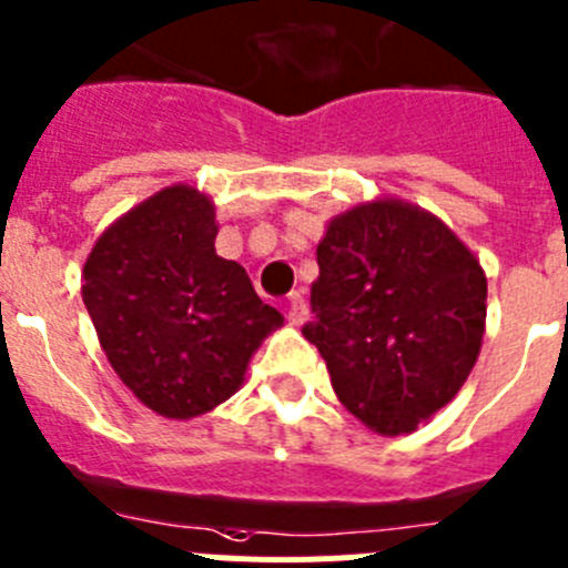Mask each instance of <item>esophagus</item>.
Here are the masks:
<instances>
[{
  "label": "esophagus",
  "mask_w": 568,
  "mask_h": 568,
  "mask_svg": "<svg viewBox=\"0 0 568 568\" xmlns=\"http://www.w3.org/2000/svg\"><path fill=\"white\" fill-rule=\"evenodd\" d=\"M308 320V305H305V296L300 291H291L288 294V322L291 325H303Z\"/></svg>",
  "instance_id": "esophagus-1"
}]
</instances>
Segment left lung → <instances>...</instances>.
I'll use <instances>...</instances> for the list:
<instances>
[{
  "instance_id": "obj_1",
  "label": "left lung",
  "mask_w": 568,
  "mask_h": 568,
  "mask_svg": "<svg viewBox=\"0 0 568 568\" xmlns=\"http://www.w3.org/2000/svg\"><path fill=\"white\" fill-rule=\"evenodd\" d=\"M305 339L342 405L385 436L413 433L462 390L487 320V277L424 209L373 201L334 217L316 246Z\"/></svg>"
}]
</instances>
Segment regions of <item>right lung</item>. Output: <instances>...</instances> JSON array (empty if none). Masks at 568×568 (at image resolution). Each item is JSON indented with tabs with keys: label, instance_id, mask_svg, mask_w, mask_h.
<instances>
[{
	"label": "right lung",
	"instance_id": "obj_1",
	"mask_svg": "<svg viewBox=\"0 0 568 568\" xmlns=\"http://www.w3.org/2000/svg\"><path fill=\"white\" fill-rule=\"evenodd\" d=\"M214 237L209 197L178 183L112 223L84 263L81 296L112 371L166 418L226 402L283 325Z\"/></svg>",
	"mask_w": 568,
	"mask_h": 568
}]
</instances>
